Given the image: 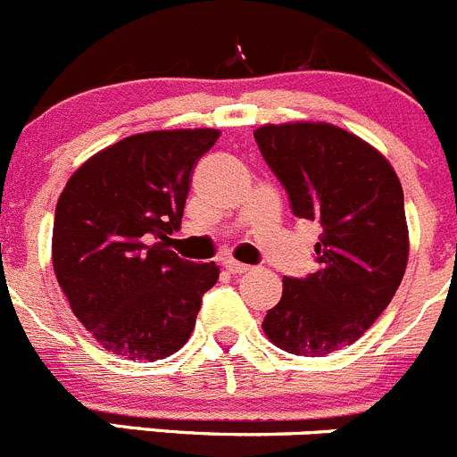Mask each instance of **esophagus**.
<instances>
[{"instance_id": "obj_1", "label": "esophagus", "mask_w": 457, "mask_h": 457, "mask_svg": "<svg viewBox=\"0 0 457 457\" xmlns=\"http://www.w3.org/2000/svg\"><path fill=\"white\" fill-rule=\"evenodd\" d=\"M224 267H226V271L233 273V276H242V273H249V271H251L249 264L236 262V260H226Z\"/></svg>"}]
</instances>
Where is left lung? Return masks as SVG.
I'll return each instance as SVG.
<instances>
[{
  "mask_svg": "<svg viewBox=\"0 0 457 457\" xmlns=\"http://www.w3.org/2000/svg\"><path fill=\"white\" fill-rule=\"evenodd\" d=\"M264 161L291 212L320 224L319 269L282 278L262 329L289 354L323 356L352 345L381 316L408 264L403 190L390 161L361 137L323 120L262 125Z\"/></svg>",
  "mask_w": 457,
  "mask_h": 457,
  "instance_id": "1",
  "label": "left lung"
}]
</instances>
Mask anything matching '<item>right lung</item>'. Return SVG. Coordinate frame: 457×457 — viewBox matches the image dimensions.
Returning a JSON list of instances; mask_svg holds the SVG:
<instances>
[{"label": "right lung", "mask_w": 457, "mask_h": 457, "mask_svg": "<svg viewBox=\"0 0 457 457\" xmlns=\"http://www.w3.org/2000/svg\"><path fill=\"white\" fill-rule=\"evenodd\" d=\"M220 129L132 134L82 163L60 193L54 271L76 319L107 352L156 361L186 345L220 278L170 249L197 161Z\"/></svg>", "instance_id": "add662e5"}]
</instances>
